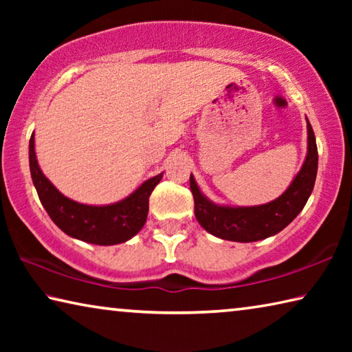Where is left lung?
Here are the masks:
<instances>
[{
  "mask_svg": "<svg viewBox=\"0 0 352 352\" xmlns=\"http://www.w3.org/2000/svg\"><path fill=\"white\" fill-rule=\"evenodd\" d=\"M318 169V151L312 126L307 121V157L301 170L283 195L270 204L259 206H220L208 200L189 177L194 195V212L197 222L214 236L225 241L254 242L284 230L305 208L312 194Z\"/></svg>",
  "mask_w": 352,
  "mask_h": 352,
  "instance_id": "8db88e82",
  "label": "left lung"
}]
</instances>
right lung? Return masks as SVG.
Wrapping results in <instances>:
<instances>
[{
  "label": "right lung",
  "mask_w": 352,
  "mask_h": 352,
  "mask_svg": "<svg viewBox=\"0 0 352 352\" xmlns=\"http://www.w3.org/2000/svg\"><path fill=\"white\" fill-rule=\"evenodd\" d=\"M29 168L38 199L58 228L68 236L96 245H115L133 237L144 226L148 212V197L163 174L148 178L141 186L118 204L91 206L77 204L58 192L40 170L34 148V133L29 140Z\"/></svg>",
  "instance_id": "1"
}]
</instances>
